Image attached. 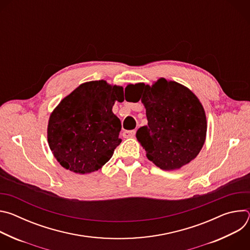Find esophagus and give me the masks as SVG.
Instances as JSON below:
<instances>
[{
    "instance_id": "esophagus-1",
    "label": "esophagus",
    "mask_w": 250,
    "mask_h": 250,
    "mask_svg": "<svg viewBox=\"0 0 250 250\" xmlns=\"http://www.w3.org/2000/svg\"><path fill=\"white\" fill-rule=\"evenodd\" d=\"M135 132H136L135 130H125V131H124L123 136L125 138H131V137H134Z\"/></svg>"
}]
</instances>
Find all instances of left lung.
<instances>
[{"instance_id":"8db88e82","label":"left lung","mask_w":250,"mask_h":250,"mask_svg":"<svg viewBox=\"0 0 250 250\" xmlns=\"http://www.w3.org/2000/svg\"><path fill=\"white\" fill-rule=\"evenodd\" d=\"M146 110L147 125L136 131L146 157L162 170H176L195 159L207 134L205 110L196 95L175 81L158 79L152 86L129 84ZM126 100V98H125Z\"/></svg>"}]
</instances>
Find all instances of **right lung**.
Wrapping results in <instances>:
<instances>
[{"label":"right lung","mask_w":250,"mask_h":250,"mask_svg":"<svg viewBox=\"0 0 250 250\" xmlns=\"http://www.w3.org/2000/svg\"><path fill=\"white\" fill-rule=\"evenodd\" d=\"M123 100V87L100 80L81 84L59 103L48 121L47 140L62 167L87 174L111 159L122 142L113 105Z\"/></svg>","instance_id":"1"}]
</instances>
